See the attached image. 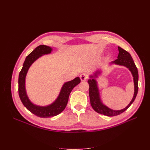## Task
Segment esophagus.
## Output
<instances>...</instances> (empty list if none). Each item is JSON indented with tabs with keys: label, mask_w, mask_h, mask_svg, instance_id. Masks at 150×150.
Instances as JSON below:
<instances>
[{
	"label": "esophagus",
	"mask_w": 150,
	"mask_h": 150,
	"mask_svg": "<svg viewBox=\"0 0 150 150\" xmlns=\"http://www.w3.org/2000/svg\"><path fill=\"white\" fill-rule=\"evenodd\" d=\"M80 79L81 81H85L88 79V76L85 73H83L80 75Z\"/></svg>",
	"instance_id": "esophagus-1"
}]
</instances>
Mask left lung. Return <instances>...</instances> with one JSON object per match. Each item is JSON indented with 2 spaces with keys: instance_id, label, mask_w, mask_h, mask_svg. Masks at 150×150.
Masks as SVG:
<instances>
[{
  "instance_id": "obj_1",
  "label": "left lung",
  "mask_w": 150,
  "mask_h": 150,
  "mask_svg": "<svg viewBox=\"0 0 150 150\" xmlns=\"http://www.w3.org/2000/svg\"><path fill=\"white\" fill-rule=\"evenodd\" d=\"M118 51L119 54L118 56H117V59L115 61L110 62V64L125 66L126 68H128L133 76L134 91L133 97L128 106L124 109H122V110H114L108 108L103 103L100 96L98 82L96 81V78H98L99 76H100L102 74L101 69H97L93 74L90 75V79L88 81V83L89 85V94L91 105L96 112L108 116H117L125 111L131 105V104L134 102L138 91V72L133 58L131 57V56L128 52H127L120 47H118Z\"/></svg>"
}]
</instances>
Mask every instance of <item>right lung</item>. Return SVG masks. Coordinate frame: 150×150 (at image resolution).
Wrapping results in <instances>:
<instances>
[{
	"label": "right lung",
	"instance_id": "add662e5",
	"mask_svg": "<svg viewBox=\"0 0 150 150\" xmlns=\"http://www.w3.org/2000/svg\"><path fill=\"white\" fill-rule=\"evenodd\" d=\"M53 49L46 45L36 47L26 57L19 75V95L24 106L34 115L40 117L55 116L64 111L68 102L72 90L81 82L79 77L63 84L56 100L47 106H39L32 102L29 98L25 89V78L30 67L33 63L44 55L51 54Z\"/></svg>",
	"mask_w": 150,
	"mask_h": 150
}]
</instances>
